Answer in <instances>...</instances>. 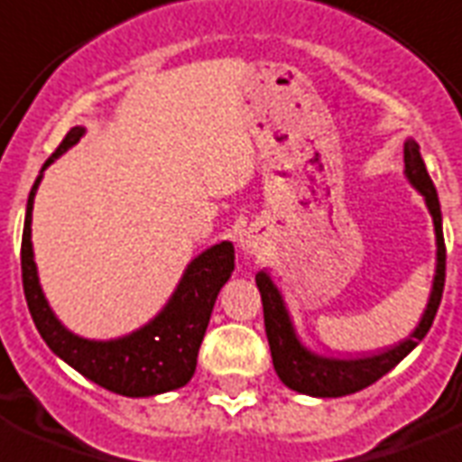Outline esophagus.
Wrapping results in <instances>:
<instances>
[{"label":"esophagus","instance_id":"1","mask_svg":"<svg viewBox=\"0 0 462 462\" xmlns=\"http://www.w3.org/2000/svg\"><path fill=\"white\" fill-rule=\"evenodd\" d=\"M240 247H243L247 254H254V253H259L262 240H259V236L254 234V231H245V234L240 236Z\"/></svg>","mask_w":462,"mask_h":462}]
</instances>
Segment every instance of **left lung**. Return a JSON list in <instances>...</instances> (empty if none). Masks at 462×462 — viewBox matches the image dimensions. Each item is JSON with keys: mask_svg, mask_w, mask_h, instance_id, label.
Here are the masks:
<instances>
[{"mask_svg": "<svg viewBox=\"0 0 462 462\" xmlns=\"http://www.w3.org/2000/svg\"><path fill=\"white\" fill-rule=\"evenodd\" d=\"M403 162H406L409 181L425 198V205H428L430 215H432L434 234H437V272H434L432 292H430L428 309H425V314H422L418 328L411 333V337H406V340L387 349V352L361 356V359L319 356V354L309 352L297 337L283 297L273 285L272 276L264 272H259L254 276L259 295H262V307H264V328L266 337H269V349H272L273 368H276L278 377L283 380V384H288L291 390L300 392V394L323 396L326 399V396H346L365 390L368 384L377 383L384 373H390L406 354L413 352L432 328L446 281V245L444 231H441L439 196H437V189H434L432 179H430L428 167L422 162L420 146L413 139L403 143Z\"/></svg>", "mask_w": 462, "mask_h": 462, "instance_id": "obj_1", "label": "left lung"}]
</instances>
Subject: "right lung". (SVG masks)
I'll return each mask as SVG.
<instances>
[{"label": "right lung", "mask_w": 462, "mask_h": 462, "mask_svg": "<svg viewBox=\"0 0 462 462\" xmlns=\"http://www.w3.org/2000/svg\"><path fill=\"white\" fill-rule=\"evenodd\" d=\"M82 134H85V127H72L56 148V153L44 162L42 171L60 153L75 146ZM40 181L42 174L30 190L28 209H25L21 272L25 302H28L30 316L40 330L42 340L75 371L116 394L153 396L184 387L196 373L198 349L208 330L217 295L234 272V245L224 240L219 245L205 250L203 254H198L186 269L184 278L179 281L170 302L151 323L117 340H85L60 326L37 278L30 224H32V203Z\"/></svg>", "instance_id": "obj_1"}]
</instances>
